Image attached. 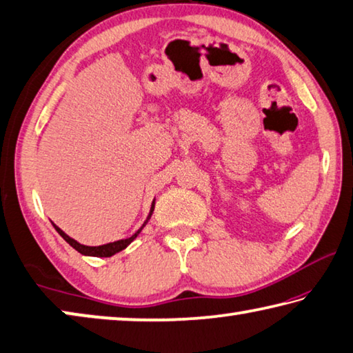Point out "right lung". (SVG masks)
Masks as SVG:
<instances>
[{"label":"right lung","mask_w":353,"mask_h":353,"mask_svg":"<svg viewBox=\"0 0 353 353\" xmlns=\"http://www.w3.org/2000/svg\"><path fill=\"white\" fill-rule=\"evenodd\" d=\"M154 205H155V201H152V205H151V210H149V214H148V219L143 223V225L140 227L139 230L135 232V234L129 238H124V240H118V241H113V243H107V244H103V246H85V244H81L77 243L76 240H73V238L68 236L67 234L62 229H59V227L52 223V225H54V229L57 230V234L61 235L65 241H67L71 248L76 249L77 252H81L82 255H90V256H112L115 255L117 252H119V250L126 249L130 243H132L137 236H139L140 232L143 230V227H145L148 224V221L151 219V214L154 212Z\"/></svg>","instance_id":"obj_1"}]
</instances>
